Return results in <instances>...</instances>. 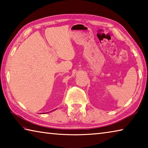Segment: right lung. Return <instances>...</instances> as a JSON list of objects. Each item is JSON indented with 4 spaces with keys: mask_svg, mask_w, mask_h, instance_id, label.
<instances>
[{
    "mask_svg": "<svg viewBox=\"0 0 148 148\" xmlns=\"http://www.w3.org/2000/svg\"><path fill=\"white\" fill-rule=\"evenodd\" d=\"M41 114H42V113H41ZM43 114H44V113H43Z\"/></svg>",
    "mask_w": 148,
    "mask_h": 148,
    "instance_id": "add662e5",
    "label": "right lung"
}]
</instances>
